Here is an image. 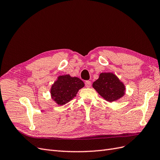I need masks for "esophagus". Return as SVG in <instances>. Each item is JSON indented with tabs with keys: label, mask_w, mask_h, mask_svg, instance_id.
<instances>
[{
	"label": "esophagus",
	"mask_w": 160,
	"mask_h": 160,
	"mask_svg": "<svg viewBox=\"0 0 160 160\" xmlns=\"http://www.w3.org/2000/svg\"><path fill=\"white\" fill-rule=\"evenodd\" d=\"M85 84V87H86V88H89L90 87H91V82L90 81H86Z\"/></svg>",
	"instance_id": "34e87169"
}]
</instances>
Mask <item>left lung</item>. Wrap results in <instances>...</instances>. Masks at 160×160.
Returning <instances> with one entry per match:
<instances>
[{
  "label": "left lung",
  "mask_w": 160,
  "mask_h": 160,
  "mask_svg": "<svg viewBox=\"0 0 160 160\" xmlns=\"http://www.w3.org/2000/svg\"><path fill=\"white\" fill-rule=\"evenodd\" d=\"M92 86L108 102L117 101L125 94V85L117 76L111 72H101Z\"/></svg>",
  "instance_id": "left-lung-1"
}]
</instances>
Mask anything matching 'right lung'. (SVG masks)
I'll return each instance as SVG.
<instances>
[{
  "instance_id": "1",
  "label": "right lung",
  "mask_w": 160,
  "mask_h": 160,
  "mask_svg": "<svg viewBox=\"0 0 160 160\" xmlns=\"http://www.w3.org/2000/svg\"><path fill=\"white\" fill-rule=\"evenodd\" d=\"M84 86L83 81L78 77L60 75L51 85V99L57 105H63L75 98L77 92Z\"/></svg>"
}]
</instances>
